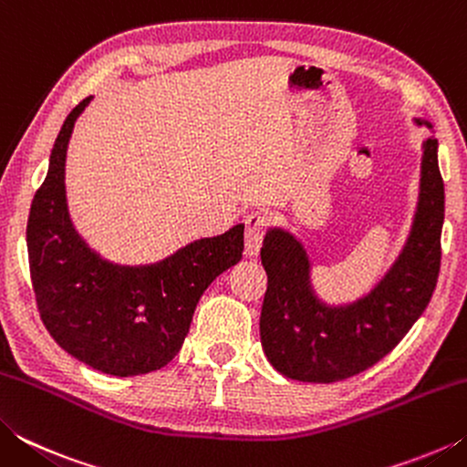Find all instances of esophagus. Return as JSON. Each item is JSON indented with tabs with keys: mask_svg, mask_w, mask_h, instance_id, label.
Listing matches in <instances>:
<instances>
[{
	"mask_svg": "<svg viewBox=\"0 0 467 467\" xmlns=\"http://www.w3.org/2000/svg\"><path fill=\"white\" fill-rule=\"evenodd\" d=\"M265 226L267 220L259 212H251V214L244 216V255L247 257H255L262 249Z\"/></svg>",
	"mask_w": 467,
	"mask_h": 467,
	"instance_id": "obj_1",
	"label": "esophagus"
}]
</instances>
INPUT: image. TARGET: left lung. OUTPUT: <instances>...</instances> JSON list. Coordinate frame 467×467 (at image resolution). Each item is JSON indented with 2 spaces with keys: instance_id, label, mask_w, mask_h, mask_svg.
Instances as JSON below:
<instances>
[{
  "instance_id": "obj_1",
  "label": "left lung",
  "mask_w": 467,
  "mask_h": 467,
  "mask_svg": "<svg viewBox=\"0 0 467 467\" xmlns=\"http://www.w3.org/2000/svg\"><path fill=\"white\" fill-rule=\"evenodd\" d=\"M416 125H432L414 119ZM439 141H422L420 193L412 228L400 257L377 286L348 305L315 295L311 259L295 234L270 228L262 247L267 274L259 334L270 365L305 383H334L358 375L389 354L404 337L437 286L441 228L445 218Z\"/></svg>"
}]
</instances>
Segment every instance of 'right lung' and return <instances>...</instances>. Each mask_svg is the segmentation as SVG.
Instances as JSON below:
<instances>
[{"label": "right lung", "instance_id": "obj_1", "mask_svg": "<svg viewBox=\"0 0 467 467\" xmlns=\"http://www.w3.org/2000/svg\"><path fill=\"white\" fill-rule=\"evenodd\" d=\"M90 100L63 121L30 205V278L45 327L63 350L100 373L146 375L177 357L203 290L241 262L244 224L189 243L158 264L102 259L78 234L66 200L67 144Z\"/></svg>", "mask_w": 467, "mask_h": 467}]
</instances>
